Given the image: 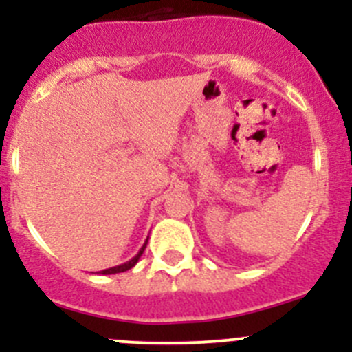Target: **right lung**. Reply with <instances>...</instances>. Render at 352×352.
Returning a JSON list of instances; mask_svg holds the SVG:
<instances>
[{"mask_svg":"<svg viewBox=\"0 0 352 352\" xmlns=\"http://www.w3.org/2000/svg\"><path fill=\"white\" fill-rule=\"evenodd\" d=\"M146 243H148V239H146V242L143 243V247L140 248V252H138L136 255H134L133 258H131V261H127V262H124V264H120V265H116V267H110V269H104V271H100V274H117V272H124V271H129L131 267H134V265L138 264V261H140V257L141 255H143V252H144V248H146Z\"/></svg>","mask_w":352,"mask_h":352,"instance_id":"obj_1","label":"right lung"}]
</instances>
